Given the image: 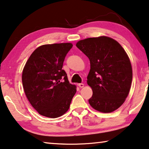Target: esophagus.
<instances>
[{
    "instance_id": "1",
    "label": "esophagus",
    "mask_w": 149,
    "mask_h": 149,
    "mask_svg": "<svg viewBox=\"0 0 149 149\" xmlns=\"http://www.w3.org/2000/svg\"><path fill=\"white\" fill-rule=\"evenodd\" d=\"M77 85H78V86L79 88H83L84 86V84H82V83H79Z\"/></svg>"
}]
</instances>
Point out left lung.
<instances>
[{
	"instance_id": "1",
	"label": "left lung",
	"mask_w": 149,
	"mask_h": 149,
	"mask_svg": "<svg viewBox=\"0 0 149 149\" xmlns=\"http://www.w3.org/2000/svg\"><path fill=\"white\" fill-rule=\"evenodd\" d=\"M76 47L90 60L87 83L93 90L88 100L95 109L111 113L124 102L132 80L130 61L123 47L111 38H88Z\"/></svg>"
}]
</instances>
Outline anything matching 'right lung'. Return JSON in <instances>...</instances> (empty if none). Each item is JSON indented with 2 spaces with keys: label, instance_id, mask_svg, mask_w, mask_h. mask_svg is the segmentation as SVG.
<instances>
[{
  "label": "right lung",
  "instance_id": "right-lung-1",
  "mask_svg": "<svg viewBox=\"0 0 149 149\" xmlns=\"http://www.w3.org/2000/svg\"><path fill=\"white\" fill-rule=\"evenodd\" d=\"M72 43L45 45L37 48L27 61L22 73L25 94L42 116L56 118L68 111L76 93L63 70Z\"/></svg>",
  "mask_w": 149,
  "mask_h": 149
}]
</instances>
